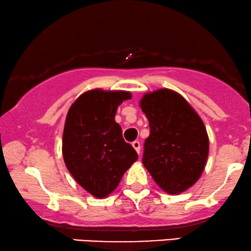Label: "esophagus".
<instances>
[{
	"label": "esophagus",
	"instance_id": "1",
	"mask_svg": "<svg viewBox=\"0 0 251 251\" xmlns=\"http://www.w3.org/2000/svg\"><path fill=\"white\" fill-rule=\"evenodd\" d=\"M132 146H133V149L135 150V152L138 153V154H140V143H139V141H133V143H132Z\"/></svg>",
	"mask_w": 251,
	"mask_h": 251
}]
</instances>
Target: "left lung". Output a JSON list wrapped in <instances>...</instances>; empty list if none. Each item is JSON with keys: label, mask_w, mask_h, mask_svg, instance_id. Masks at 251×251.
Wrapping results in <instances>:
<instances>
[{"label": "left lung", "mask_w": 251, "mask_h": 251, "mask_svg": "<svg viewBox=\"0 0 251 251\" xmlns=\"http://www.w3.org/2000/svg\"><path fill=\"white\" fill-rule=\"evenodd\" d=\"M150 123L143 164L162 191L176 195L200 179L209 153L206 126L180 93L159 89L139 101Z\"/></svg>", "instance_id": "left-lung-1"}]
</instances>
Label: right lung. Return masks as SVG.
<instances>
[{
  "instance_id": "1",
  "label": "right lung",
  "mask_w": 251,
  "mask_h": 251,
  "mask_svg": "<svg viewBox=\"0 0 251 251\" xmlns=\"http://www.w3.org/2000/svg\"><path fill=\"white\" fill-rule=\"evenodd\" d=\"M131 98L128 91L89 90L78 97L66 114L63 159L78 185L95 198L110 195L138 160L114 120L118 106Z\"/></svg>"
}]
</instances>
